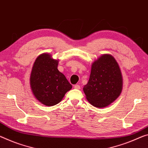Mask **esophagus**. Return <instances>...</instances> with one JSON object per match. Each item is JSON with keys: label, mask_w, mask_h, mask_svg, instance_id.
Listing matches in <instances>:
<instances>
[{"label": "esophagus", "mask_w": 148, "mask_h": 148, "mask_svg": "<svg viewBox=\"0 0 148 148\" xmlns=\"http://www.w3.org/2000/svg\"><path fill=\"white\" fill-rule=\"evenodd\" d=\"M74 88H76V89H80V86H79V85H75Z\"/></svg>", "instance_id": "1"}]
</instances>
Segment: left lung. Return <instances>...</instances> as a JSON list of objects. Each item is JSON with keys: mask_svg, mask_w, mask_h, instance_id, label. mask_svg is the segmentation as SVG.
I'll use <instances>...</instances> for the list:
<instances>
[{"mask_svg": "<svg viewBox=\"0 0 148 148\" xmlns=\"http://www.w3.org/2000/svg\"><path fill=\"white\" fill-rule=\"evenodd\" d=\"M123 86L119 63L110 54H103L92 63L87 84L84 86L87 101L97 108L110 105L120 96Z\"/></svg>", "mask_w": 148, "mask_h": 148, "instance_id": "left-lung-1", "label": "left lung"}]
</instances>
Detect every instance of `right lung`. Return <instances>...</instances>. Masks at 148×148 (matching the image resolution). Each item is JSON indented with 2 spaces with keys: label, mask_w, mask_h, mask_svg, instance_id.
<instances>
[{
  "label": "right lung",
  "mask_w": 148,
  "mask_h": 148,
  "mask_svg": "<svg viewBox=\"0 0 148 148\" xmlns=\"http://www.w3.org/2000/svg\"><path fill=\"white\" fill-rule=\"evenodd\" d=\"M59 60L44 53L36 58L32 69L29 85L34 96L45 106L58 104L72 85L58 69Z\"/></svg>",
  "instance_id": "obj_1"
}]
</instances>
